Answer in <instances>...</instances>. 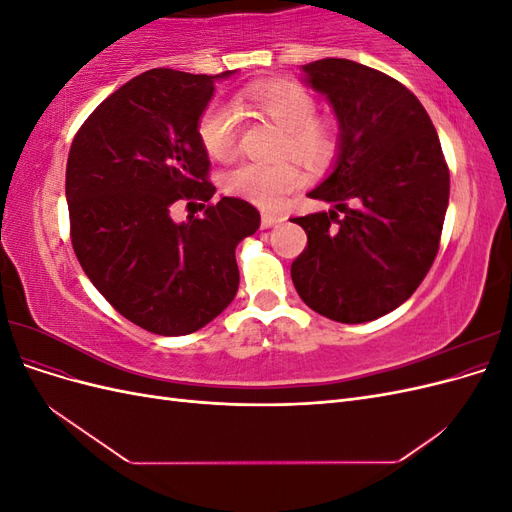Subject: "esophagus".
<instances>
[{
    "instance_id": "esophagus-1",
    "label": "esophagus",
    "mask_w": 512,
    "mask_h": 512,
    "mask_svg": "<svg viewBox=\"0 0 512 512\" xmlns=\"http://www.w3.org/2000/svg\"><path fill=\"white\" fill-rule=\"evenodd\" d=\"M284 218H282V215H275V213H262V218H260V226L262 228H273V226H277V224H280Z\"/></svg>"
}]
</instances>
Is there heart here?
I'll return each instance as SVG.
<instances>
[{
    "mask_svg": "<svg viewBox=\"0 0 512 512\" xmlns=\"http://www.w3.org/2000/svg\"><path fill=\"white\" fill-rule=\"evenodd\" d=\"M241 100L284 130L280 153L303 162L329 160L337 145L335 126L316 119V102L307 89L292 81H273L247 89ZM198 141L213 160L226 162L237 151V111L226 102H211L196 123ZM303 183L301 170L290 162L241 164L224 175V190L247 203L273 209Z\"/></svg>",
    "mask_w": 512,
    "mask_h": 512,
    "instance_id": "heart-1",
    "label": "heart"
}]
</instances>
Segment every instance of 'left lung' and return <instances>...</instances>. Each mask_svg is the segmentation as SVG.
Segmentation results:
<instances>
[{
  "instance_id": "left-lung-1",
  "label": "left lung",
  "mask_w": 512,
  "mask_h": 512,
  "mask_svg": "<svg viewBox=\"0 0 512 512\" xmlns=\"http://www.w3.org/2000/svg\"><path fill=\"white\" fill-rule=\"evenodd\" d=\"M301 72L331 104L339 138L333 170L307 194L333 209L292 220L307 232L292 284L320 316L376 320L412 297L438 254L451 190L440 138L412 91L384 72L337 57Z\"/></svg>"
}]
</instances>
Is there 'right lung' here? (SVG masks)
<instances>
[{"label": "right lung", "instance_id": "obj_1", "mask_svg": "<svg viewBox=\"0 0 512 512\" xmlns=\"http://www.w3.org/2000/svg\"><path fill=\"white\" fill-rule=\"evenodd\" d=\"M235 72L147 70L113 91L70 147L74 254L123 318L156 335L194 333L224 312L239 288L237 245L260 226V213L230 196L203 218H170L177 200L215 194L196 123L215 83Z\"/></svg>", "mask_w": 512, "mask_h": 512}]
</instances>
